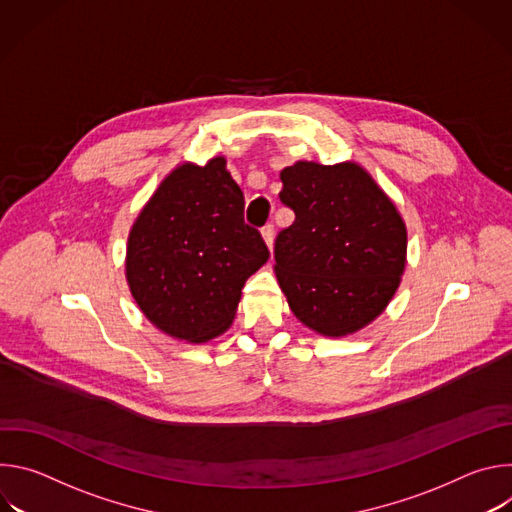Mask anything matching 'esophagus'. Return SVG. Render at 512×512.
<instances>
[{"label": "esophagus", "mask_w": 512, "mask_h": 512, "mask_svg": "<svg viewBox=\"0 0 512 512\" xmlns=\"http://www.w3.org/2000/svg\"><path fill=\"white\" fill-rule=\"evenodd\" d=\"M261 235H263V239H265V243H267V247H269V251L273 249V239H275V227L269 223V225H265L263 229H261Z\"/></svg>", "instance_id": "34e87169"}]
</instances>
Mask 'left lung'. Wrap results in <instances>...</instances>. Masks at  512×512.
Masks as SVG:
<instances>
[{"instance_id":"8db88e82","label":"left lung","mask_w":512,"mask_h":512,"mask_svg":"<svg viewBox=\"0 0 512 512\" xmlns=\"http://www.w3.org/2000/svg\"><path fill=\"white\" fill-rule=\"evenodd\" d=\"M279 198L296 212L275 239V273L308 328L344 336L377 318L405 267L407 233L375 180L356 164L298 162Z\"/></svg>"}]
</instances>
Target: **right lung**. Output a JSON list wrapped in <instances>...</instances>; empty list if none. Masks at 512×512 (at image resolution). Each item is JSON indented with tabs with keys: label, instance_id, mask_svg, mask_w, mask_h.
<instances>
[{
	"label": "right lung",
	"instance_id": "obj_1",
	"mask_svg": "<svg viewBox=\"0 0 512 512\" xmlns=\"http://www.w3.org/2000/svg\"><path fill=\"white\" fill-rule=\"evenodd\" d=\"M225 164L214 158L174 170L129 235L125 269L137 306L188 342L231 326L245 281L269 257L261 233L245 223L243 192Z\"/></svg>",
	"mask_w": 512,
	"mask_h": 512
}]
</instances>
